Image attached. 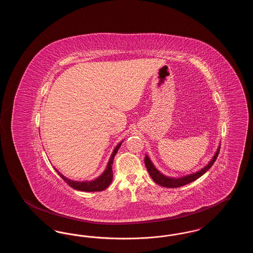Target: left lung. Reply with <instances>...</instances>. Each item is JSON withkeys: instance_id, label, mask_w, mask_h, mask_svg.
<instances>
[{"instance_id": "left-lung-1", "label": "left lung", "mask_w": 253, "mask_h": 253, "mask_svg": "<svg viewBox=\"0 0 253 253\" xmlns=\"http://www.w3.org/2000/svg\"><path fill=\"white\" fill-rule=\"evenodd\" d=\"M219 151H220V145L218 146L217 148L216 152L214 154V156L212 157V158L211 159V161L205 166L204 168L201 169L200 170L198 171H195L193 173H190V174H187V175H184V176H180V177H169L167 175H164L162 172H160L158 169H157L155 165L153 164L152 160L150 159V157H148L147 155L144 157L145 166L149 171V174L151 175V177L153 178V180L155 181L157 184L162 186V187H165V188H178L181 186H185L193 181L196 180L197 178H199L200 176H202L204 174L205 172L211 168L213 163L215 162L217 157H218V154H219Z\"/></svg>"}]
</instances>
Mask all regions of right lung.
I'll return each instance as SVG.
<instances>
[{
  "label": "right lung",
  "instance_id": "add662e5",
  "mask_svg": "<svg viewBox=\"0 0 253 253\" xmlns=\"http://www.w3.org/2000/svg\"><path fill=\"white\" fill-rule=\"evenodd\" d=\"M123 141L120 142L119 144L116 146V148L114 149L110 159H109L108 164L106 166L105 170L97 177L96 179L91 181H75L72 179H69L67 177H65L62 173H60V171L54 167L55 170L59 173L60 177L65 181L70 187H72L73 189L78 190V191H83V192H101L103 190H105L109 185L111 184V182L113 180V162H114V157L117 155L119 149L121 148V144Z\"/></svg>",
  "mask_w": 253,
  "mask_h": 253
}]
</instances>
